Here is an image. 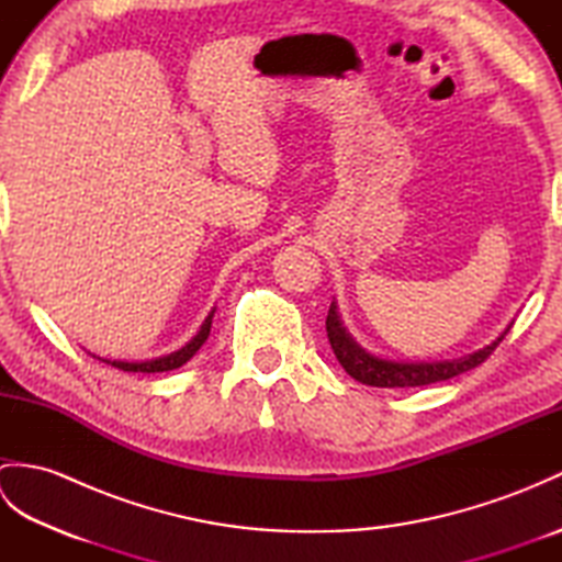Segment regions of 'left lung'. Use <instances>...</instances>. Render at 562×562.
<instances>
[{"mask_svg":"<svg viewBox=\"0 0 562 562\" xmlns=\"http://www.w3.org/2000/svg\"><path fill=\"white\" fill-rule=\"evenodd\" d=\"M507 330L493 345H487V348L473 352V355H465V357H461V360L391 362V360H381V357L364 352L360 345H357L348 336V333H345V328L340 324V316L336 312V304H330L328 316H326V333H328L330 348H333V352H336L338 362L342 364L345 372H348L355 381H360V384L379 386V389L427 386V384H435V381H447L451 376L469 372V369L479 367L481 362H485L487 357L493 355V350L507 336Z\"/></svg>","mask_w":562,"mask_h":562,"instance_id":"1","label":"left lung"}]
</instances>
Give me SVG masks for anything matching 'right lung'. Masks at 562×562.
Segmentation results:
<instances>
[{"instance_id": "obj_1", "label": "right lung", "mask_w": 562, "mask_h": 562, "mask_svg": "<svg viewBox=\"0 0 562 562\" xmlns=\"http://www.w3.org/2000/svg\"><path fill=\"white\" fill-rule=\"evenodd\" d=\"M212 316H214V312L205 318V324H202V328H200V333L198 336L190 340L186 348H181L178 352H171V355H166V357H159V360H149V362H111V360H103V362H109V364H113V367H117V369H123V372H142V374H151V372H171V369H178V367H183L190 357H193L200 348H202V342L207 340V336H210V326H212ZM101 360V357H99Z\"/></svg>"}]
</instances>
